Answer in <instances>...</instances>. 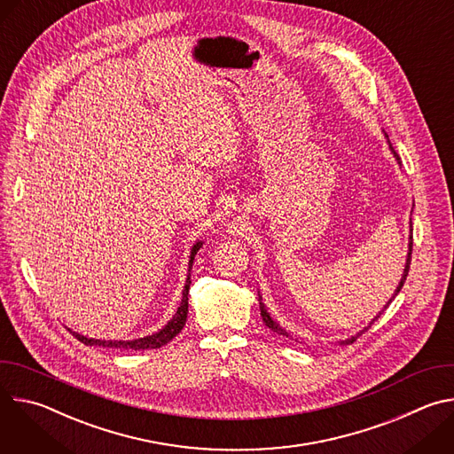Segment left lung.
Here are the masks:
<instances>
[{
	"label": "left lung",
	"instance_id": "left-lung-1",
	"mask_svg": "<svg viewBox=\"0 0 454 454\" xmlns=\"http://www.w3.org/2000/svg\"><path fill=\"white\" fill-rule=\"evenodd\" d=\"M384 137H386V140H387V135L384 133ZM387 145H390V151H392V154H394V158L397 160V163L401 165V161H399V156H397V153H395V149L392 147V144H390V140H387ZM413 228L410 230V242H408V254H406V264H404V271H403V277H401V282H399V286H397V289L394 291V294H392V298L390 300H387V303L379 310V314H375V317L368 323V325L366 327H363L357 334H354V336H350V338H347V340H340V345H350V343H354L363 333H366L370 327H372V323L380 316V312L387 307V305H390L392 303V300L401 293V289H403V286H404V282H406V277H408V271H410V264H411V249H413ZM258 303H261V316H262V321L266 323V327L268 329H271L273 333H277V334H280V336H289L282 327H280V323H277L273 317H271V314L268 312V309H266V305H264V301H262V296L261 294H258Z\"/></svg>",
	"mask_w": 454,
	"mask_h": 454
}]
</instances>
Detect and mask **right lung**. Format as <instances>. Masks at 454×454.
Here are the masks:
<instances>
[{
    "instance_id": "add662e5",
    "label": "right lung",
    "mask_w": 454,
    "mask_h": 454,
    "mask_svg": "<svg viewBox=\"0 0 454 454\" xmlns=\"http://www.w3.org/2000/svg\"><path fill=\"white\" fill-rule=\"evenodd\" d=\"M203 246V240H196V244L192 246L190 249V256H188V273H186V282H184V287H183V296H181V301H179V307L176 310V314L172 316V319L167 323V325L163 329H160L158 333L151 334V336H145V338H138V340H95V338H88V336H82L72 329H68L81 343L84 345H98V347H107V348H118V350H149V348H160L163 345H167L168 341H172L184 327L186 323V316H188V289H190V271H192V264H193V256L198 254L200 247Z\"/></svg>"
}]
</instances>
